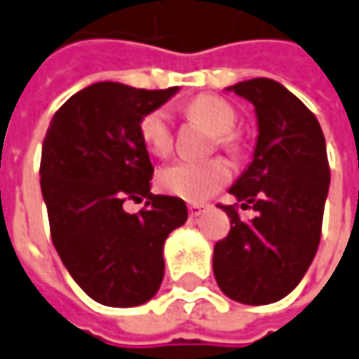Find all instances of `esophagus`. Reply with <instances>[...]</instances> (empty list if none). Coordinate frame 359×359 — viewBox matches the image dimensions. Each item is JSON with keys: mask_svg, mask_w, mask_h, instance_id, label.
Masks as SVG:
<instances>
[{"mask_svg": "<svg viewBox=\"0 0 359 359\" xmlns=\"http://www.w3.org/2000/svg\"><path fill=\"white\" fill-rule=\"evenodd\" d=\"M203 211H205V205H199V203H191V205H189V215H191V217H199Z\"/></svg>", "mask_w": 359, "mask_h": 359, "instance_id": "esophagus-1", "label": "esophagus"}]
</instances>
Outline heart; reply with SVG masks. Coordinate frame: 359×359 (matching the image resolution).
<instances>
[{
	"instance_id": "heart-1",
	"label": "heart",
	"mask_w": 359,
	"mask_h": 359,
	"mask_svg": "<svg viewBox=\"0 0 359 359\" xmlns=\"http://www.w3.org/2000/svg\"><path fill=\"white\" fill-rule=\"evenodd\" d=\"M189 116L196 118L213 134L225 148L235 146L233 128L237 124V112L227 100L213 95H201L187 104ZM140 138L146 150L154 156L168 154L172 146L170 114L163 108H156L140 120ZM229 163L221 158L205 162H174L158 172V187L170 196L187 201H203L229 182Z\"/></svg>"
}]
</instances>
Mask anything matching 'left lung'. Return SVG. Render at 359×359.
Wrapping results in <instances>:
<instances>
[{"label": "left lung", "mask_w": 359, "mask_h": 359, "mask_svg": "<svg viewBox=\"0 0 359 359\" xmlns=\"http://www.w3.org/2000/svg\"><path fill=\"white\" fill-rule=\"evenodd\" d=\"M255 107L257 142L247 170L229 187L257 217L233 205L229 235L213 249V275L225 297L261 306L292 292L318 251L330 187L326 140L316 116L273 79L227 86Z\"/></svg>", "instance_id": "left-lung-1"}]
</instances>
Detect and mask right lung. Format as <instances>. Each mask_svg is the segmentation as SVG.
<instances>
[{
	"label": "right lung",
	"instance_id": "right-lung-1",
	"mask_svg": "<svg viewBox=\"0 0 359 359\" xmlns=\"http://www.w3.org/2000/svg\"><path fill=\"white\" fill-rule=\"evenodd\" d=\"M180 88L144 90L95 83L79 90L50 120L41 151V194L50 239L74 283L114 309L140 306L163 278V243L187 221L184 199L154 196V165L140 120ZM149 199L128 214L126 198Z\"/></svg>",
	"mask_w": 359,
	"mask_h": 359
}]
</instances>
